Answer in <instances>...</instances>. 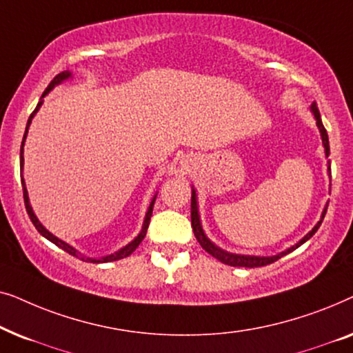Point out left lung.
Instances as JSON below:
<instances>
[{
	"instance_id": "left-lung-1",
	"label": "left lung",
	"mask_w": 353,
	"mask_h": 353,
	"mask_svg": "<svg viewBox=\"0 0 353 353\" xmlns=\"http://www.w3.org/2000/svg\"><path fill=\"white\" fill-rule=\"evenodd\" d=\"M310 110L313 112V117L316 120V127L320 130L321 133V139H323V146H325V154L326 157L330 156V139H327V133H326V128L323 127V122H321V117H320V110H318L316 104L313 103ZM327 173H330L331 176V165H327ZM326 210L327 207H325V210H323L321 214V219L318 223L313 226L310 233H307L303 238L299 241L296 245H292V248H289L284 250V252H279L276 255H272V257H260V255H241V254H231V252H226V250L216 248V245L212 243V241L207 238L204 230H202V225H201V219H199V210H197V194L196 191L192 190V196H191V225H192V231H194V236L197 239V243L202 245V249L205 250V252H209L212 257H215L216 260H220L221 263L225 265H230V267H245V268H254V267H265V265H270L273 262H276L278 259H281L283 255H286L289 252H292V250H296L299 245H302L305 241H308L312 238L313 234L316 233V230L320 228L323 219H325L326 215Z\"/></svg>"
}]
</instances>
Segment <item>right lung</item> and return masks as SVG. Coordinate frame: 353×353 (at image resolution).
Here are the masks:
<instances>
[{
    "instance_id": "1",
    "label": "right lung",
    "mask_w": 353,
    "mask_h": 353,
    "mask_svg": "<svg viewBox=\"0 0 353 353\" xmlns=\"http://www.w3.org/2000/svg\"><path fill=\"white\" fill-rule=\"evenodd\" d=\"M69 79H72V74H70L69 70L61 72V74H57V75L54 77V79L51 80V83L48 85V88L45 90V93H43V96H41L40 103L37 104L35 110H33L30 117H28V122H27V127H26V133H23L22 146H21V176H22V172H23V143H26V138H27V133H28V127H30L32 119L35 117V114L38 112V109L41 108V104H43V98H45V96H46L48 93H50V91H51L52 88H54L56 85H61L62 81H64V80H69ZM22 190H23V201H26V209H27V214H28V216H30L32 223L35 225V228L38 230V233H40L41 236H45V238H46L48 241H51L52 244H56L57 248H61L62 250H65L67 254L74 255V257H80V252H77V250H75L74 248H72V245H69L67 243H64V241L59 239V238H56L54 234H51L50 231H48V230L45 228V226H43V225L40 223V220L37 219V215L33 214V209H32V205H30V201H28V192H27V188H26V181H23V176H22ZM156 197H157V194L152 197L151 204H149V209H148V212H146V216H144V221H143V228H141V231H139V234L137 236V238H134V239L132 241V243H128L127 245H125V248H122L120 250H117V252H114V254H110V255H105V257H101V259L80 257V259H81V260H85V262L105 263V262H115V260L125 259V257H128L130 254H133L134 250H137L138 245L141 244V241L144 239V236H146V231H148V226H149V220H151V215H152V207H154V202H156Z\"/></svg>"
}]
</instances>
